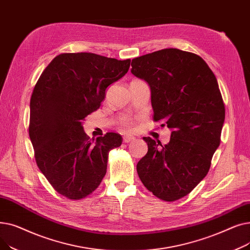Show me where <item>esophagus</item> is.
I'll return each instance as SVG.
<instances>
[{
    "mask_svg": "<svg viewBox=\"0 0 250 250\" xmlns=\"http://www.w3.org/2000/svg\"><path fill=\"white\" fill-rule=\"evenodd\" d=\"M134 140H135V138L132 137V136H125L124 137V142L125 143H129V142H132Z\"/></svg>",
    "mask_w": 250,
    "mask_h": 250,
    "instance_id": "obj_1",
    "label": "esophagus"
}]
</instances>
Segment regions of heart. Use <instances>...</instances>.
Listing matches in <instances>:
<instances>
[{
    "instance_id": "obj_1",
    "label": "heart",
    "mask_w": 250,
    "mask_h": 250,
    "mask_svg": "<svg viewBox=\"0 0 250 250\" xmlns=\"http://www.w3.org/2000/svg\"><path fill=\"white\" fill-rule=\"evenodd\" d=\"M123 126H124V128L128 129V128L130 127V123H128V122H125V123L123 124Z\"/></svg>"
}]
</instances>
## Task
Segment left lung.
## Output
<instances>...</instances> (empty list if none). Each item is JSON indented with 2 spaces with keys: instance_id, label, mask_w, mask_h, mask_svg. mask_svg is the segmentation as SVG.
<instances>
[{
  "instance_id": "left-lung-1",
  "label": "left lung",
  "mask_w": 250,
  "mask_h": 250,
  "mask_svg": "<svg viewBox=\"0 0 250 250\" xmlns=\"http://www.w3.org/2000/svg\"><path fill=\"white\" fill-rule=\"evenodd\" d=\"M130 72L150 86L154 121L172 129L164 146L143 138L148 152L139 177L157 198L179 200L208 174L220 145L225 106L217 79L200 56L177 48L136 58Z\"/></svg>"
}]
</instances>
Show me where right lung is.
<instances>
[{
	"label": "right lung",
	"instance_id": "obj_1",
	"mask_svg": "<svg viewBox=\"0 0 250 250\" xmlns=\"http://www.w3.org/2000/svg\"><path fill=\"white\" fill-rule=\"evenodd\" d=\"M129 63V59L91 52L61 54L38 79L30 99L29 137L38 168L65 198L81 200L93 192L106 173L109 151L122 145V136L115 133L93 144L82 124Z\"/></svg>",
	"mask_w": 250,
	"mask_h": 250
}]
</instances>
